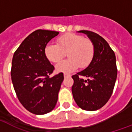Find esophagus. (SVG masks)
Here are the masks:
<instances>
[{"instance_id": "obj_1", "label": "esophagus", "mask_w": 132, "mask_h": 132, "mask_svg": "<svg viewBox=\"0 0 132 132\" xmlns=\"http://www.w3.org/2000/svg\"><path fill=\"white\" fill-rule=\"evenodd\" d=\"M71 75H69V74H67V73H64V77L65 78H67V77H70Z\"/></svg>"}]
</instances>
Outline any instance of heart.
<instances>
[{
  "label": "heart",
  "mask_w": 132,
  "mask_h": 132,
  "mask_svg": "<svg viewBox=\"0 0 132 132\" xmlns=\"http://www.w3.org/2000/svg\"><path fill=\"white\" fill-rule=\"evenodd\" d=\"M47 60L57 63L63 59L67 53L69 59L59 62L56 65L59 72L69 73L80 66L86 68L92 62L95 54V47L92 40L82 35L67 33L57 38V45L47 44L44 50Z\"/></svg>",
  "instance_id": "obj_1"
}]
</instances>
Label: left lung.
<instances>
[{"label": "left lung", "instance_id": "8db88e82", "mask_svg": "<svg viewBox=\"0 0 132 132\" xmlns=\"http://www.w3.org/2000/svg\"><path fill=\"white\" fill-rule=\"evenodd\" d=\"M87 35L95 47V54L91 64L84 70L72 76L71 87L78 106L87 111L99 110L112 96L117 77L116 56L108 42L98 34L81 30ZM82 77L88 78L84 80Z\"/></svg>", "mask_w": 132, "mask_h": 132}]
</instances>
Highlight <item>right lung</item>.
Returning a JSON list of instances; mask_svg holds the SVG:
<instances>
[{
	"mask_svg": "<svg viewBox=\"0 0 132 132\" xmlns=\"http://www.w3.org/2000/svg\"><path fill=\"white\" fill-rule=\"evenodd\" d=\"M59 31L38 29L30 34L14 52L11 76L18 100L27 110L36 115L54 110L58 101L63 73L50 78L54 67L44 50Z\"/></svg>",
	"mask_w": 132,
	"mask_h": 132,
	"instance_id": "1",
	"label": "right lung"
}]
</instances>
